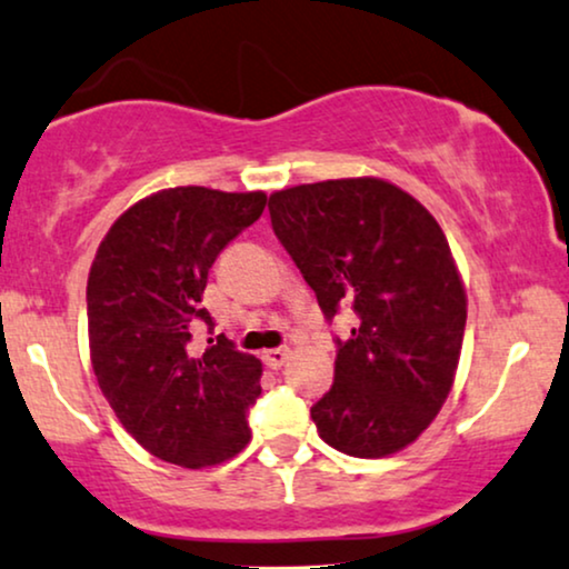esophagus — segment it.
Masks as SVG:
<instances>
[{
    "instance_id": "esophagus-1",
    "label": "esophagus",
    "mask_w": 569,
    "mask_h": 569,
    "mask_svg": "<svg viewBox=\"0 0 569 569\" xmlns=\"http://www.w3.org/2000/svg\"><path fill=\"white\" fill-rule=\"evenodd\" d=\"M289 357H291V351L286 349V347L268 349V351H264V355H262L264 365H268V368H272V370H280V368H283V365L289 362Z\"/></svg>"
}]
</instances>
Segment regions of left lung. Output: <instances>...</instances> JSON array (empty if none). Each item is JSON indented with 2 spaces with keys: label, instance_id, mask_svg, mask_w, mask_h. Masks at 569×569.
<instances>
[{
  "label": "left lung",
  "instance_id": "8db88e82",
  "mask_svg": "<svg viewBox=\"0 0 569 569\" xmlns=\"http://www.w3.org/2000/svg\"><path fill=\"white\" fill-rule=\"evenodd\" d=\"M268 210L322 315L357 312L309 409L320 438L349 457L397 455L441 412L462 351L467 297L441 226L383 178L291 186Z\"/></svg>",
  "mask_w": 569,
  "mask_h": 569
}]
</instances>
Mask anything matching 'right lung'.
<instances>
[{"mask_svg":"<svg viewBox=\"0 0 569 569\" xmlns=\"http://www.w3.org/2000/svg\"><path fill=\"white\" fill-rule=\"evenodd\" d=\"M264 191L176 186L136 201L112 222L91 262V368L123 428L149 455L201 470L249 443V407L262 362L226 336L193 357L191 330L212 326L199 305L207 272L243 228L260 220Z\"/></svg>","mask_w":569,"mask_h":569,"instance_id":"obj_1","label":"right lung"}]
</instances>
